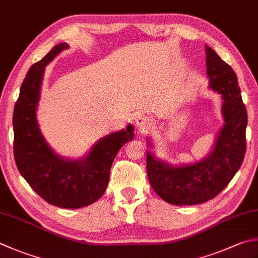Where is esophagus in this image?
I'll list each match as a JSON object with an SVG mask.
<instances>
[{"instance_id":"34e87169","label":"esophagus","mask_w":258,"mask_h":258,"mask_svg":"<svg viewBox=\"0 0 258 258\" xmlns=\"http://www.w3.org/2000/svg\"><path fill=\"white\" fill-rule=\"evenodd\" d=\"M152 118L148 115H140L136 119V126H138L141 132H146L152 126Z\"/></svg>"}]
</instances>
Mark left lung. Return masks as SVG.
I'll return each mask as SVG.
<instances>
[{
	"label": "left lung",
	"instance_id": "1",
	"mask_svg": "<svg viewBox=\"0 0 258 258\" xmlns=\"http://www.w3.org/2000/svg\"><path fill=\"white\" fill-rule=\"evenodd\" d=\"M207 75L210 87L224 99L225 125L215 149L205 161L173 168L146 154V170L153 190L175 206L198 205L223 191L243 163L246 153L247 110L233 68L206 45Z\"/></svg>",
	"mask_w": 258,
	"mask_h": 258
}]
</instances>
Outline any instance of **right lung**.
Masks as SVG:
<instances>
[{"label":"right lung","mask_w":258,"mask_h":258,"mask_svg":"<svg viewBox=\"0 0 258 258\" xmlns=\"http://www.w3.org/2000/svg\"><path fill=\"white\" fill-rule=\"evenodd\" d=\"M67 48V43L55 45L25 76L13 112V153L19 172L43 200L76 209L94 204L104 195L110 166L119 149L132 141L133 126L105 136L82 161L63 160L52 152L39 131L35 108L45 64Z\"/></svg>","instance_id":"right-lung-1"}]
</instances>
